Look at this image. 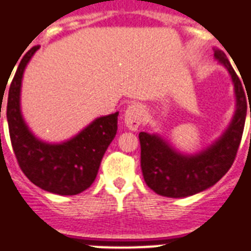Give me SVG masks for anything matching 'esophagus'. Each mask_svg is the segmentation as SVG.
<instances>
[{
	"label": "esophagus",
	"mask_w": 251,
	"mask_h": 251,
	"mask_svg": "<svg viewBox=\"0 0 251 251\" xmlns=\"http://www.w3.org/2000/svg\"><path fill=\"white\" fill-rule=\"evenodd\" d=\"M143 118H145V108L142 106V104H131L126 108L124 121L130 130L135 131L143 121Z\"/></svg>",
	"instance_id": "obj_1"
}]
</instances>
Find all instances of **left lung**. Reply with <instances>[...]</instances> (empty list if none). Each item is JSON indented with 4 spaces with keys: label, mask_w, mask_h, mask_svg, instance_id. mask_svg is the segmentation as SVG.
I'll return each mask as SVG.
<instances>
[{
    "label": "left lung",
    "mask_w": 251,
    "mask_h": 251,
    "mask_svg": "<svg viewBox=\"0 0 251 251\" xmlns=\"http://www.w3.org/2000/svg\"><path fill=\"white\" fill-rule=\"evenodd\" d=\"M214 52L215 58L230 74L236 95V112L222 137L201 152L183 155L160 135L139 133L143 178L150 189L163 197L183 198L206 190L229 171L237 155L245 126L248 92L224 52L219 49Z\"/></svg>",
    "instance_id": "1"
}]
</instances>
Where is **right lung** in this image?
<instances>
[{
  "label": "right lung",
  "instance_id": "1",
  "mask_svg": "<svg viewBox=\"0 0 251 251\" xmlns=\"http://www.w3.org/2000/svg\"><path fill=\"white\" fill-rule=\"evenodd\" d=\"M37 49L32 47L25 53L10 84L6 117L11 146L21 169L36 186L53 194H79L92 185L102 156L116 137L118 112L96 118L62 143H47L35 137L22 116L21 87L25 66Z\"/></svg>",
  "mask_w": 251,
  "mask_h": 251
}]
</instances>
